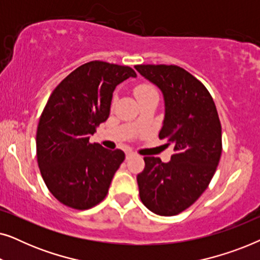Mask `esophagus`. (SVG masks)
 Returning <instances> with one entry per match:
<instances>
[{
  "mask_svg": "<svg viewBox=\"0 0 260 260\" xmlns=\"http://www.w3.org/2000/svg\"><path fill=\"white\" fill-rule=\"evenodd\" d=\"M133 156H135V152H134V151H126V152H125V157H126V159H129L130 157H133Z\"/></svg>",
  "mask_w": 260,
  "mask_h": 260,
  "instance_id": "34e87169",
  "label": "esophagus"
}]
</instances>
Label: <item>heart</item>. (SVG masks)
Listing matches in <instances>:
<instances>
[{
  "mask_svg": "<svg viewBox=\"0 0 260 260\" xmlns=\"http://www.w3.org/2000/svg\"><path fill=\"white\" fill-rule=\"evenodd\" d=\"M135 94H136L138 101H140V99L148 97V95L157 94V92H156V90L151 86V85L142 84V85H138V86L135 88Z\"/></svg>",
  "mask_w": 260,
  "mask_h": 260,
  "instance_id": "1",
  "label": "heart"
}]
</instances>
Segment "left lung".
<instances>
[{
    "label": "left lung",
    "mask_w": 260,
    "mask_h": 260,
    "mask_svg": "<svg viewBox=\"0 0 260 260\" xmlns=\"http://www.w3.org/2000/svg\"><path fill=\"white\" fill-rule=\"evenodd\" d=\"M142 77L159 88L165 119L158 137L174 147L169 162L145 156L137 175L140 198L149 211L172 216L206 190L221 156V124L204 84L175 65H137Z\"/></svg>",
    "instance_id": "8db88e82"
}]
</instances>
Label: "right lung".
<instances>
[{
    "instance_id": "add662e5",
    "label": "right lung",
    "mask_w": 260,
    "mask_h": 260,
    "mask_svg": "<svg viewBox=\"0 0 260 260\" xmlns=\"http://www.w3.org/2000/svg\"><path fill=\"white\" fill-rule=\"evenodd\" d=\"M136 78L129 66L84 63L52 92L37 131V157L42 179L56 200L88 209L108 194L125 155L90 143L95 127L109 118L117 85Z\"/></svg>"
}]
</instances>
